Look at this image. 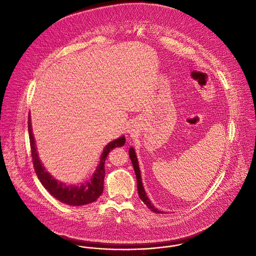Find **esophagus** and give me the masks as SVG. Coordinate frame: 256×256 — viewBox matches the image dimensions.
I'll return each instance as SVG.
<instances>
[{
  "instance_id": "obj_1",
  "label": "esophagus",
  "mask_w": 256,
  "mask_h": 256,
  "mask_svg": "<svg viewBox=\"0 0 256 256\" xmlns=\"http://www.w3.org/2000/svg\"><path fill=\"white\" fill-rule=\"evenodd\" d=\"M128 131H130V130H128Z\"/></svg>"
}]
</instances>
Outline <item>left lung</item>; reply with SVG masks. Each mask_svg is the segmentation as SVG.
Wrapping results in <instances>:
<instances>
[{"label":"left lung","instance_id":"1","mask_svg":"<svg viewBox=\"0 0 256 256\" xmlns=\"http://www.w3.org/2000/svg\"><path fill=\"white\" fill-rule=\"evenodd\" d=\"M129 156H130V158H131V162H132V164H133V168H134V170H135V174H136V178H137V187H138V193H139L140 199L144 202V204H146V207H148L150 211L156 212V213H162L160 211H158L156 208L154 207V205L152 204V202L150 201V199H148V196H146V192H145V188H144L143 183H142L141 172H140V168H139L138 160H137V156H136V154H135V150H134L133 148H129Z\"/></svg>","mask_w":256,"mask_h":256}]
</instances>
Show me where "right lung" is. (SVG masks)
<instances>
[{
    "mask_svg": "<svg viewBox=\"0 0 256 256\" xmlns=\"http://www.w3.org/2000/svg\"><path fill=\"white\" fill-rule=\"evenodd\" d=\"M28 134H30V150L32 156L34 168L36 172L37 178L45 187L49 193L54 196L56 199L71 206H82L86 204H90L94 202L102 193L104 185V162L106 156L111 150L117 146H122L125 144V137H120L112 142L104 148V152L100 156V162L94 174H92L90 182H84L82 185H66L63 183L58 182L54 180L46 170L45 168L39 160L37 154L36 146L34 143L32 130V123H30V114L28 115Z\"/></svg>",
    "mask_w": 256,
    "mask_h": 256,
    "instance_id": "add662e5",
    "label": "right lung"
}]
</instances>
